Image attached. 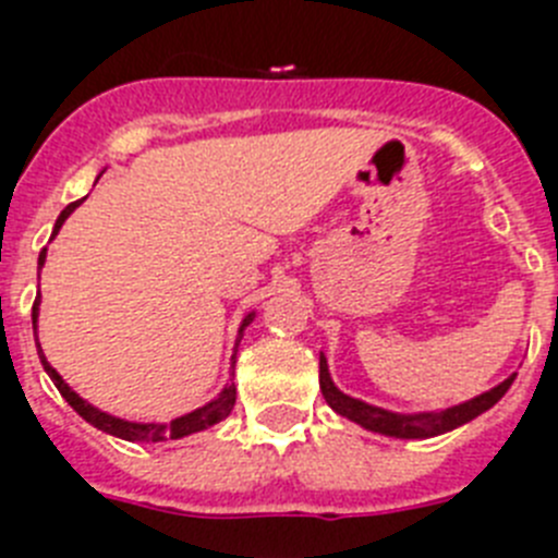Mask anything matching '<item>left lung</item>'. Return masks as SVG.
<instances>
[{
  "label": "left lung",
  "instance_id": "1",
  "mask_svg": "<svg viewBox=\"0 0 558 558\" xmlns=\"http://www.w3.org/2000/svg\"><path fill=\"white\" fill-rule=\"evenodd\" d=\"M517 376H508L502 385L492 387L488 393L477 396L472 401H463L458 407H449V410H440V413H418V415H399L390 413V410H381V407L365 404L360 399H351L342 390H337L328 376L326 356H319V390L326 396L328 407L333 413L345 415V418L356 421L360 426L371 429V433L390 435V438H433V435L449 433L454 426L466 424V421L477 418L481 413H486L488 407H494L497 401L506 396V390L511 387V381Z\"/></svg>",
  "mask_w": 558,
  "mask_h": 558
}]
</instances>
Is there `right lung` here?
I'll return each mask as SVG.
<instances>
[{"instance_id": "add662e5", "label": "right lung", "mask_w": 558, "mask_h": 558, "mask_svg": "<svg viewBox=\"0 0 558 558\" xmlns=\"http://www.w3.org/2000/svg\"><path fill=\"white\" fill-rule=\"evenodd\" d=\"M75 207H77V202H72V205H66L64 210H61V216H58V221H56V232L61 230V225H64L66 216H70ZM45 258H47V250H41V255H38V266L45 264ZM36 317H38V300L33 303V333H36ZM252 317H255V314H246V317H244V323H241L239 339H241V333H244V328L252 323ZM38 356H41V365H45V371L50 373L52 385L58 387V393L64 396L66 404H70L72 410L81 415V418H86L92 426H98V429H104V433H109V435H118V438H123V440H143V444H157V440H168V438H171V440L185 438V435H193V433H198V429H207V426L219 424L221 418H227V415H230L232 404H235V385L230 381V385H227L225 390L219 393V399L210 401V404H205V407H198V410L182 415V418H173L171 424H134V421L114 418V415L100 413L98 407L86 404V401L81 399V396H77L75 390H72V387L66 385L64 379H61V376H58L56 367H52L50 362L45 360L41 345H38Z\"/></svg>"}]
</instances>
